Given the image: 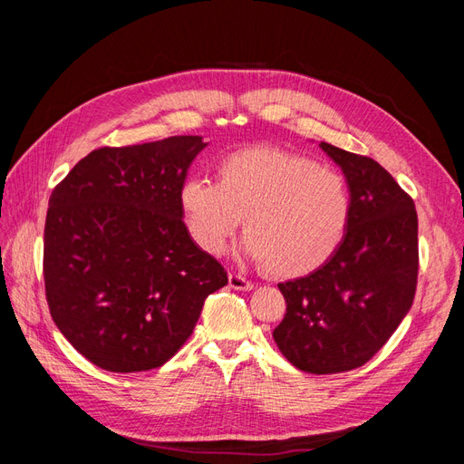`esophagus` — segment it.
I'll return each mask as SVG.
<instances>
[{"instance_id": "1", "label": "esophagus", "mask_w": 464, "mask_h": 464, "mask_svg": "<svg viewBox=\"0 0 464 464\" xmlns=\"http://www.w3.org/2000/svg\"><path fill=\"white\" fill-rule=\"evenodd\" d=\"M228 285L234 290H251V288H254V283H251V280L244 278L242 275H236V273L228 275Z\"/></svg>"}]
</instances>
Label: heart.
Listing matches in <instances>:
<instances>
[{
    "label": "heart",
    "instance_id": "heart-1",
    "mask_svg": "<svg viewBox=\"0 0 464 464\" xmlns=\"http://www.w3.org/2000/svg\"><path fill=\"white\" fill-rule=\"evenodd\" d=\"M218 181L189 178L179 207L191 240L220 256L242 218L244 251L278 278L315 271L341 246L350 195L333 168L302 154L249 147L218 162Z\"/></svg>",
    "mask_w": 464,
    "mask_h": 464
}]
</instances>
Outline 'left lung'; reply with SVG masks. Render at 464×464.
Masks as SVG:
<instances>
[{
    "instance_id": "8db88e82",
    "label": "left lung",
    "mask_w": 464,
    "mask_h": 464,
    "mask_svg": "<svg viewBox=\"0 0 464 464\" xmlns=\"http://www.w3.org/2000/svg\"><path fill=\"white\" fill-rule=\"evenodd\" d=\"M321 149L346 176L348 227L327 263L278 285L286 314L273 331L292 366L317 375L370 362L409 314L418 283L411 195L373 159L329 143Z\"/></svg>"
}]
</instances>
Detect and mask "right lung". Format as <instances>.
Returning a JSON list of instances; mask_svg holds the SVG:
<instances>
[{
	"label": "right lung",
	"instance_id": "right-lung-1",
	"mask_svg": "<svg viewBox=\"0 0 464 464\" xmlns=\"http://www.w3.org/2000/svg\"><path fill=\"white\" fill-rule=\"evenodd\" d=\"M198 135L102 147L50 195L44 286L65 339L94 366L160 368L184 346L224 266L191 240L179 207Z\"/></svg>",
	"mask_w": 464,
	"mask_h": 464
}]
</instances>
